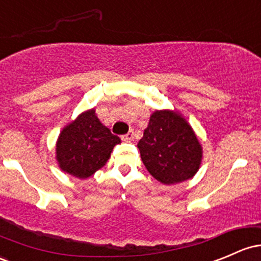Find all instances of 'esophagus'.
<instances>
[{
	"instance_id": "obj_1",
	"label": "esophagus",
	"mask_w": 261,
	"mask_h": 261,
	"mask_svg": "<svg viewBox=\"0 0 261 261\" xmlns=\"http://www.w3.org/2000/svg\"><path fill=\"white\" fill-rule=\"evenodd\" d=\"M133 138H134V132L133 130H129L127 134L122 136V139H123V141H125V142H129Z\"/></svg>"
}]
</instances>
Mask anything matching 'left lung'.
<instances>
[{"instance_id": "obj_1", "label": "left lung", "mask_w": 261, "mask_h": 261, "mask_svg": "<svg viewBox=\"0 0 261 261\" xmlns=\"http://www.w3.org/2000/svg\"><path fill=\"white\" fill-rule=\"evenodd\" d=\"M138 148L150 175L167 186L192 179L203 159L197 134L175 109H156L150 114Z\"/></svg>"}]
</instances>
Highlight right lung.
Here are the masks:
<instances>
[{"label":"right lung","instance_id":"obj_1","mask_svg":"<svg viewBox=\"0 0 261 261\" xmlns=\"http://www.w3.org/2000/svg\"><path fill=\"white\" fill-rule=\"evenodd\" d=\"M120 143L97 117L96 109H87L61 130L56 143V161L62 172L87 179L103 167L113 148Z\"/></svg>","mask_w":261,"mask_h":261}]
</instances>
